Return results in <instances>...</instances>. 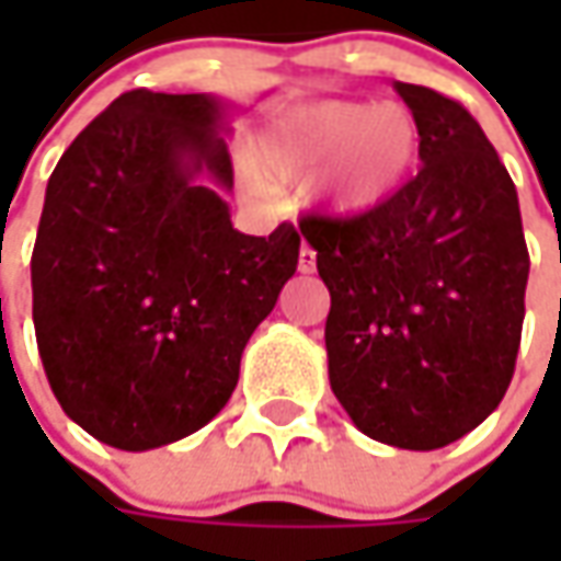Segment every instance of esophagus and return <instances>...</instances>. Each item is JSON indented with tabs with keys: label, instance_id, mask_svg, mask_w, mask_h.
<instances>
[{
	"label": "esophagus",
	"instance_id": "obj_1",
	"mask_svg": "<svg viewBox=\"0 0 561 561\" xmlns=\"http://www.w3.org/2000/svg\"><path fill=\"white\" fill-rule=\"evenodd\" d=\"M314 271V249L309 243H302L299 249V274H312Z\"/></svg>",
	"mask_w": 561,
	"mask_h": 561
}]
</instances>
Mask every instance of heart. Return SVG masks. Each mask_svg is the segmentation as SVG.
Wrapping results in <instances>:
<instances>
[{
	"instance_id": "heart-1",
	"label": "heart",
	"mask_w": 561,
	"mask_h": 561,
	"mask_svg": "<svg viewBox=\"0 0 561 561\" xmlns=\"http://www.w3.org/2000/svg\"><path fill=\"white\" fill-rule=\"evenodd\" d=\"M419 149V124L402 105L312 102L271 124L255 146V162L277 184L318 178L314 203L336 218H362L402 193Z\"/></svg>"
}]
</instances>
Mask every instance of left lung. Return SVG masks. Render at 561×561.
I'll list each match as a JSON object with an SVG mask.
<instances>
[{"label":"left lung","instance_id":"obj_1","mask_svg":"<svg viewBox=\"0 0 561 561\" xmlns=\"http://www.w3.org/2000/svg\"><path fill=\"white\" fill-rule=\"evenodd\" d=\"M421 171L362 218H302L331 290V390L365 437L440 449L506 397L525 321L518 193L481 124L427 87L393 83Z\"/></svg>","mask_w":561,"mask_h":561}]
</instances>
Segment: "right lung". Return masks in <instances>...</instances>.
<instances>
[{"label":"right lung","instance_id":"add662e5","mask_svg":"<svg viewBox=\"0 0 561 561\" xmlns=\"http://www.w3.org/2000/svg\"><path fill=\"white\" fill-rule=\"evenodd\" d=\"M211 93L118 96L55 164L31 259L33 328L55 399L127 453L184 440L227 405L252 331L296 274L299 233L230 225Z\"/></svg>","mask_w":561,"mask_h":561}]
</instances>
